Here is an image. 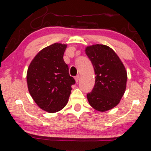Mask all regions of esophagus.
<instances>
[{
  "mask_svg": "<svg viewBox=\"0 0 151 151\" xmlns=\"http://www.w3.org/2000/svg\"><path fill=\"white\" fill-rule=\"evenodd\" d=\"M74 79H75V81H76V82H78V81H79V76L78 75V76H77V77H75V78H74Z\"/></svg>",
  "mask_w": 151,
  "mask_h": 151,
  "instance_id": "34e87169",
  "label": "esophagus"
}]
</instances>
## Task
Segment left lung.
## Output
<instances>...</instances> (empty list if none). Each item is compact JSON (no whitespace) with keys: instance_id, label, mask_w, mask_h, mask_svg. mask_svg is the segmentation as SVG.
<instances>
[{"instance_id":"left-lung-1","label":"left lung","mask_w":151,"mask_h":151,"mask_svg":"<svg viewBox=\"0 0 151 151\" xmlns=\"http://www.w3.org/2000/svg\"><path fill=\"white\" fill-rule=\"evenodd\" d=\"M85 52L92 63L95 84L87 93L89 104L99 111L115 107L125 92L127 72L120 58L111 48L104 45L86 47Z\"/></svg>"}]
</instances>
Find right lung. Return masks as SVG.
<instances>
[{"instance_id": "right-lung-1", "label": "right lung", "mask_w": 151, "mask_h": 151, "mask_svg": "<svg viewBox=\"0 0 151 151\" xmlns=\"http://www.w3.org/2000/svg\"><path fill=\"white\" fill-rule=\"evenodd\" d=\"M67 45L55 43L37 53L29 65V92L38 106L55 113L65 106L75 80L69 74L63 56Z\"/></svg>"}]
</instances>
